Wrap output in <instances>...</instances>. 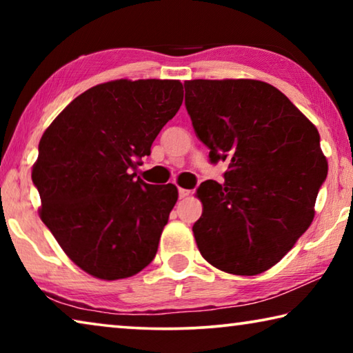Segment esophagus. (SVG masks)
I'll return each instance as SVG.
<instances>
[{
	"label": "esophagus",
	"instance_id": "34e87169",
	"mask_svg": "<svg viewBox=\"0 0 353 353\" xmlns=\"http://www.w3.org/2000/svg\"><path fill=\"white\" fill-rule=\"evenodd\" d=\"M187 196H190V190H185V188H179V198L185 199Z\"/></svg>",
	"mask_w": 353,
	"mask_h": 353
}]
</instances>
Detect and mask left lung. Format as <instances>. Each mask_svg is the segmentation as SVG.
<instances>
[{"label":"left lung","mask_w":353,"mask_h":353,"mask_svg":"<svg viewBox=\"0 0 353 353\" xmlns=\"http://www.w3.org/2000/svg\"><path fill=\"white\" fill-rule=\"evenodd\" d=\"M185 107L224 183L196 190L199 252L218 270L256 276L290 252L314 218L328 171L314 124L271 83L185 81Z\"/></svg>","instance_id":"obj_1"}]
</instances>
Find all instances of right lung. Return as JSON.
<instances>
[{
  "instance_id": "obj_1",
  "label": "right lung",
  "mask_w": 353,
  "mask_h": 353,
  "mask_svg": "<svg viewBox=\"0 0 353 353\" xmlns=\"http://www.w3.org/2000/svg\"><path fill=\"white\" fill-rule=\"evenodd\" d=\"M182 99L181 81L99 83L71 101L41 135L32 166L40 218L90 276L132 277L157 254L179 193L172 183L143 182L137 166Z\"/></svg>"
}]
</instances>
